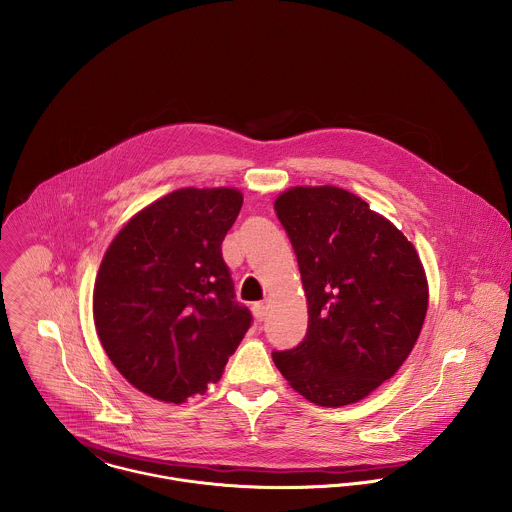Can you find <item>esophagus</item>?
I'll return each mask as SVG.
<instances>
[{"label":"esophagus","instance_id":"34e87169","mask_svg":"<svg viewBox=\"0 0 512 512\" xmlns=\"http://www.w3.org/2000/svg\"><path fill=\"white\" fill-rule=\"evenodd\" d=\"M252 311H254V317H256L258 321H264V319H266V305H264V303H256V305L252 307Z\"/></svg>","mask_w":512,"mask_h":512}]
</instances>
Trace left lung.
Instances as JSON below:
<instances>
[{
	"mask_svg": "<svg viewBox=\"0 0 512 512\" xmlns=\"http://www.w3.org/2000/svg\"><path fill=\"white\" fill-rule=\"evenodd\" d=\"M307 295V333L272 359L301 396L337 408L363 400L408 359L428 311L412 242L339 187H293L274 203Z\"/></svg>",
	"mask_w": 512,
	"mask_h": 512,
	"instance_id": "obj_1",
	"label": "left lung"
}]
</instances>
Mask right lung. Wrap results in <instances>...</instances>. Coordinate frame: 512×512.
I'll return each instance as SVG.
<instances>
[{"mask_svg": "<svg viewBox=\"0 0 512 512\" xmlns=\"http://www.w3.org/2000/svg\"><path fill=\"white\" fill-rule=\"evenodd\" d=\"M240 207L236 189L173 191L130 220L104 254L92 301L100 343L155 400L205 394L250 329L220 248Z\"/></svg>", "mask_w": 512, "mask_h": 512, "instance_id": "right-lung-1", "label": "right lung"}]
</instances>
